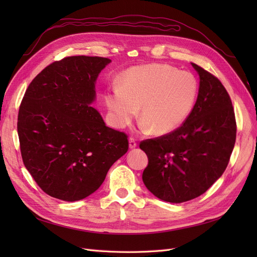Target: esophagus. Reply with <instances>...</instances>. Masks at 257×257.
<instances>
[{
    "label": "esophagus",
    "mask_w": 257,
    "mask_h": 257,
    "mask_svg": "<svg viewBox=\"0 0 257 257\" xmlns=\"http://www.w3.org/2000/svg\"><path fill=\"white\" fill-rule=\"evenodd\" d=\"M128 146H130L131 149H134V148L137 147V143H136V141H135L133 137H130V139H128Z\"/></svg>",
    "instance_id": "34e87169"
}]
</instances>
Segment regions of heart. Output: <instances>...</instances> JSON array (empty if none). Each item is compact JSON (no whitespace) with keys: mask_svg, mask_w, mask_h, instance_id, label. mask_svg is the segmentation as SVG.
Returning a JSON list of instances; mask_svg holds the SVG:
<instances>
[{"mask_svg":"<svg viewBox=\"0 0 257 257\" xmlns=\"http://www.w3.org/2000/svg\"><path fill=\"white\" fill-rule=\"evenodd\" d=\"M197 92V81L191 73L154 63L127 69L121 85H113L105 100L115 127L127 126L141 107L142 127L163 135L175 131L188 119Z\"/></svg>","mask_w":257,"mask_h":257,"instance_id":"b5f03b06","label":"heart"}]
</instances>
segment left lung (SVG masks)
Instances as JSON below:
<instances>
[{"label":"left lung","instance_id":"obj_1","mask_svg":"<svg viewBox=\"0 0 257 257\" xmlns=\"http://www.w3.org/2000/svg\"><path fill=\"white\" fill-rule=\"evenodd\" d=\"M199 75L196 103L180 127L139 148L148 166L147 189L169 203H183L204 194L226 169L236 142V118L226 89L215 76L195 63Z\"/></svg>","mask_w":257,"mask_h":257}]
</instances>
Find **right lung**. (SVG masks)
<instances>
[{
  "instance_id": "right-lung-1",
  "label": "right lung",
  "mask_w": 257,
  "mask_h": 257,
  "mask_svg": "<svg viewBox=\"0 0 257 257\" xmlns=\"http://www.w3.org/2000/svg\"><path fill=\"white\" fill-rule=\"evenodd\" d=\"M111 60L74 56L45 67L29 84L18 113L23 164L51 197L83 199L128 150L127 135L106 126L90 104Z\"/></svg>"
}]
</instances>
